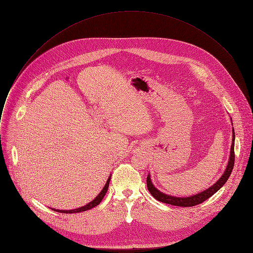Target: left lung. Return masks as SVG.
<instances>
[{"instance_id":"8db88e82","label":"left lung","mask_w":253,"mask_h":253,"mask_svg":"<svg viewBox=\"0 0 253 253\" xmlns=\"http://www.w3.org/2000/svg\"><path fill=\"white\" fill-rule=\"evenodd\" d=\"M234 140H235V135H234V129L232 130V144H231V148H230V156H229V160L226 166V169L224 171V173L222 174V176L216 181V183H214L211 187L207 188L206 190L197 193L195 195L189 196V197H176V196H171V195H167L161 191H159L152 183L150 175L147 176V188L149 190V192L151 193V195L157 199L160 202L163 203H167V204H171L174 206H181V207H191V206H195L197 204L202 203L203 201H205L206 199H208L209 197H211L214 193L217 192L228 180L233 166H234Z\"/></svg>"}]
</instances>
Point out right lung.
Returning <instances> with one entry per match:
<instances>
[{"mask_svg":"<svg viewBox=\"0 0 253 253\" xmlns=\"http://www.w3.org/2000/svg\"><path fill=\"white\" fill-rule=\"evenodd\" d=\"M110 179H111V177L108 178V180H107V182H106L104 188H103L102 191L98 194V196H96V198H95L94 200H92L90 203L86 204L85 206L79 207V208H77V209H72V210H59V209H54V208H52V210H55V211H57V212H62V213H78V212H83V211H86V210H89V209L94 208V207L97 206V205L102 201V199L104 198V196H105V194H106V192H107V190H108V187H109Z\"/></svg>","mask_w":253,"mask_h":253,"instance_id":"1","label":"right lung"}]
</instances>
